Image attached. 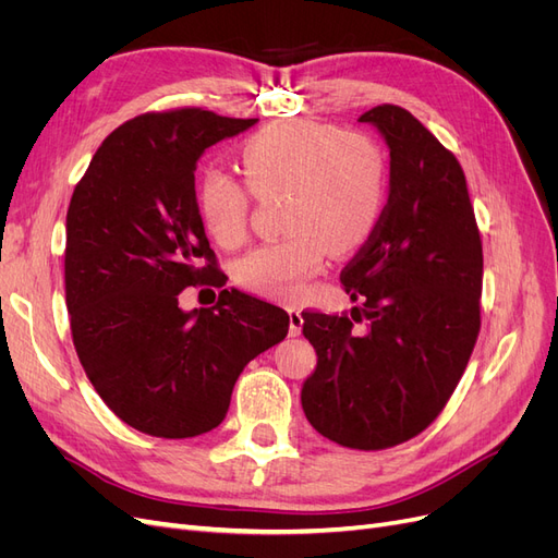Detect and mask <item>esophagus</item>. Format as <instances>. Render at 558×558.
Returning <instances> with one entry per match:
<instances>
[{
	"instance_id": "1",
	"label": "esophagus",
	"mask_w": 558,
	"mask_h": 558,
	"mask_svg": "<svg viewBox=\"0 0 558 558\" xmlns=\"http://www.w3.org/2000/svg\"><path fill=\"white\" fill-rule=\"evenodd\" d=\"M302 324H305V318H302V312L291 307L289 310V335L298 337L302 332Z\"/></svg>"
}]
</instances>
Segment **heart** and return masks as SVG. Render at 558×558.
Masks as SVG:
<instances>
[{
	"instance_id": "obj_1",
	"label": "heart",
	"mask_w": 558,
	"mask_h": 558,
	"mask_svg": "<svg viewBox=\"0 0 558 558\" xmlns=\"http://www.w3.org/2000/svg\"><path fill=\"white\" fill-rule=\"evenodd\" d=\"M238 160L253 195L283 193V230H289L234 265V277L248 291L300 298L330 248H359L379 223L386 156L367 134L310 121L275 123L244 140ZM248 191L221 172L202 179L197 209L214 242L230 248L246 240Z\"/></svg>"
}]
</instances>
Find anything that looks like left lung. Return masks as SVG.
Wrapping results in <instances>:
<instances>
[{"mask_svg": "<svg viewBox=\"0 0 558 558\" xmlns=\"http://www.w3.org/2000/svg\"><path fill=\"white\" fill-rule=\"evenodd\" d=\"M391 154L388 202L342 269L351 316L305 312L316 349L302 410L328 440L386 449L442 412L480 332L482 240L465 174L416 118L393 105L365 111ZM365 319V331L352 320Z\"/></svg>", "mask_w": 558, "mask_h": 558, "instance_id": "left-lung-1", "label": "left lung"}]
</instances>
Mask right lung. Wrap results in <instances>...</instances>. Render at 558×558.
Masks as SVG:
<instances>
[{"mask_svg": "<svg viewBox=\"0 0 558 558\" xmlns=\"http://www.w3.org/2000/svg\"><path fill=\"white\" fill-rule=\"evenodd\" d=\"M258 118L202 109L144 113L97 148L66 209L64 293L78 361L109 410L183 440L226 418L248 361L281 342L289 314L223 289L185 312L183 289L221 283L202 226L195 165Z\"/></svg>", "mask_w": 558, "mask_h": 558, "instance_id": "right-lung-1", "label": "right lung"}]
</instances>
